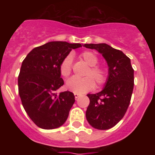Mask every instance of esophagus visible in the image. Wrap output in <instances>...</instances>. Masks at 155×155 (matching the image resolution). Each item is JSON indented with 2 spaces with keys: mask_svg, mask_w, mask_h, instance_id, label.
<instances>
[{
  "mask_svg": "<svg viewBox=\"0 0 155 155\" xmlns=\"http://www.w3.org/2000/svg\"><path fill=\"white\" fill-rule=\"evenodd\" d=\"M74 97H75V98H78L79 97H80V94H77V93H74Z\"/></svg>",
  "mask_w": 155,
  "mask_h": 155,
  "instance_id": "1",
  "label": "esophagus"
}]
</instances>
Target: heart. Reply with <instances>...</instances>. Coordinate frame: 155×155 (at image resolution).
<instances>
[{"label":"heart","mask_w":155,"mask_h":155,"mask_svg":"<svg viewBox=\"0 0 155 155\" xmlns=\"http://www.w3.org/2000/svg\"><path fill=\"white\" fill-rule=\"evenodd\" d=\"M82 59L90 68L86 71L84 78H78L76 77L71 78L66 83V87L69 91L77 94H82L90 91L94 87V82L97 86L104 84L107 80V72L104 68L96 66L98 58L94 53L91 51H84L81 53ZM72 57L68 55L63 60L60 65V72L64 78H68L71 73Z\"/></svg>","instance_id":"1"}]
</instances>
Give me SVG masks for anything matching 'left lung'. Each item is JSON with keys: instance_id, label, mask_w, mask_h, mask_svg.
Instances as JSON below:
<instances>
[{"instance_id": "8db88e82", "label": "left lung", "mask_w": 155, "mask_h": 155, "mask_svg": "<svg viewBox=\"0 0 155 155\" xmlns=\"http://www.w3.org/2000/svg\"><path fill=\"white\" fill-rule=\"evenodd\" d=\"M83 46L97 50L108 64V78L103 89L96 94H87L90 103L85 114L91 127L108 130L118 124L128 109L134 89V71L130 59L106 43Z\"/></svg>"}]
</instances>
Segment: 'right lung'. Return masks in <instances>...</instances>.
I'll list each match as a JSON object with an SVG mask.
<instances>
[{
    "label": "right lung",
    "mask_w": 155,
    "mask_h": 155,
    "mask_svg": "<svg viewBox=\"0 0 155 155\" xmlns=\"http://www.w3.org/2000/svg\"><path fill=\"white\" fill-rule=\"evenodd\" d=\"M79 47L80 43L49 42L31 50L21 64L19 96L29 118L40 128H58L68 119L74 94L68 91L56 93L64 84L60 65L71 50Z\"/></svg>",
    "instance_id": "obj_1"
}]
</instances>
